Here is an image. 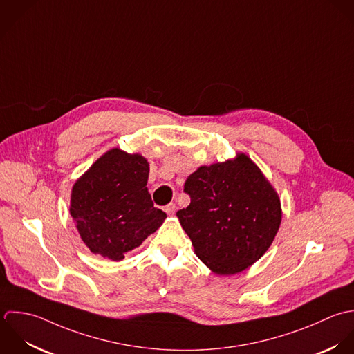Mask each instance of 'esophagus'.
<instances>
[{"mask_svg":"<svg viewBox=\"0 0 354 354\" xmlns=\"http://www.w3.org/2000/svg\"><path fill=\"white\" fill-rule=\"evenodd\" d=\"M176 210H177V207H176V203H169L167 206H165V212L167 213V214H174L176 213Z\"/></svg>","mask_w":354,"mask_h":354,"instance_id":"obj_1","label":"esophagus"}]
</instances>
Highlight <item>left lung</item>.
<instances>
[{
	"label": "left lung",
	"instance_id": "1",
	"mask_svg": "<svg viewBox=\"0 0 354 354\" xmlns=\"http://www.w3.org/2000/svg\"><path fill=\"white\" fill-rule=\"evenodd\" d=\"M184 192L191 203L177 217L196 255L217 274L252 265L279 231V196L244 153L199 167L187 178Z\"/></svg>",
	"mask_w": 354,
	"mask_h": 354
}]
</instances>
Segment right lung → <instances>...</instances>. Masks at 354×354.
<instances>
[{
    "instance_id": "obj_1",
    "label": "right lung",
    "mask_w": 354,
    "mask_h": 354,
    "mask_svg": "<svg viewBox=\"0 0 354 354\" xmlns=\"http://www.w3.org/2000/svg\"><path fill=\"white\" fill-rule=\"evenodd\" d=\"M149 166L138 153L114 148L75 183L70 213L92 252L120 261L166 218L147 189Z\"/></svg>"
}]
</instances>
